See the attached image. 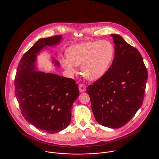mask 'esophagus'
I'll use <instances>...</instances> for the list:
<instances>
[{
	"instance_id": "obj_1",
	"label": "esophagus",
	"mask_w": 159,
	"mask_h": 159,
	"mask_svg": "<svg viewBox=\"0 0 159 159\" xmlns=\"http://www.w3.org/2000/svg\"><path fill=\"white\" fill-rule=\"evenodd\" d=\"M79 90L81 93H84L86 91V86L84 84H80L79 85Z\"/></svg>"
}]
</instances>
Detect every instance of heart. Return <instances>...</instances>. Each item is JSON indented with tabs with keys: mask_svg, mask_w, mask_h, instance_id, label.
I'll use <instances>...</instances> for the list:
<instances>
[{
	"mask_svg": "<svg viewBox=\"0 0 159 159\" xmlns=\"http://www.w3.org/2000/svg\"><path fill=\"white\" fill-rule=\"evenodd\" d=\"M114 48L107 40L82 42L67 49V57L61 63L70 73L76 72V66L81 64L82 75L88 80L95 81L102 78L107 71L114 57Z\"/></svg>",
	"mask_w": 159,
	"mask_h": 159,
	"instance_id": "obj_1",
	"label": "heart"
}]
</instances>
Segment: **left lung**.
Masks as SVG:
<instances>
[{
    "instance_id": "obj_1",
    "label": "left lung",
    "mask_w": 159,
    "mask_h": 159,
    "mask_svg": "<svg viewBox=\"0 0 159 159\" xmlns=\"http://www.w3.org/2000/svg\"><path fill=\"white\" fill-rule=\"evenodd\" d=\"M114 58L105 75L86 89L97 122L112 129L125 125L142 104L148 73L140 52L112 34Z\"/></svg>"
}]
</instances>
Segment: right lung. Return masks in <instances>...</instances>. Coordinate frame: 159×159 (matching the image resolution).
<instances>
[{
  "label": "right lung",
  "mask_w": 159,
  "mask_h": 159,
  "mask_svg": "<svg viewBox=\"0 0 159 159\" xmlns=\"http://www.w3.org/2000/svg\"><path fill=\"white\" fill-rule=\"evenodd\" d=\"M61 39L55 35L39 40L22 57L15 78V94L22 116L49 134L58 132L70 124L72 106L79 96L78 85L73 79L35 71L39 52L58 44Z\"/></svg>",
  "instance_id": "1"
}]
</instances>
